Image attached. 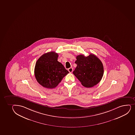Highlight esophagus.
Masks as SVG:
<instances>
[{
	"instance_id": "esophagus-1",
	"label": "esophagus",
	"mask_w": 135,
	"mask_h": 135,
	"mask_svg": "<svg viewBox=\"0 0 135 135\" xmlns=\"http://www.w3.org/2000/svg\"><path fill=\"white\" fill-rule=\"evenodd\" d=\"M68 71L70 73H72L73 71V69L72 68H70L68 69Z\"/></svg>"
}]
</instances>
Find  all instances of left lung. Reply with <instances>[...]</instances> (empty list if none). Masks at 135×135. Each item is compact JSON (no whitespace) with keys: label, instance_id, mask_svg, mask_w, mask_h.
<instances>
[{"label":"left lung","instance_id":"8db88e82","mask_svg":"<svg viewBox=\"0 0 135 135\" xmlns=\"http://www.w3.org/2000/svg\"><path fill=\"white\" fill-rule=\"evenodd\" d=\"M77 67L73 74L83 86L87 88L96 85L103 76V63L95 55L90 54L87 57L79 55L76 57Z\"/></svg>","mask_w":135,"mask_h":135}]
</instances>
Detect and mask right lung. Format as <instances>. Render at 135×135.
<instances>
[{"label": "right lung", "instance_id": "obj_1", "mask_svg": "<svg viewBox=\"0 0 135 135\" xmlns=\"http://www.w3.org/2000/svg\"><path fill=\"white\" fill-rule=\"evenodd\" d=\"M58 54L50 52L44 54L36 61L34 69L38 83L46 88L57 86L63 78L69 73L57 61Z\"/></svg>", "mask_w": 135, "mask_h": 135}]
</instances>
